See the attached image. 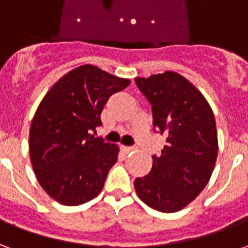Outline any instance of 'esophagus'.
Masks as SVG:
<instances>
[{
    "mask_svg": "<svg viewBox=\"0 0 248 248\" xmlns=\"http://www.w3.org/2000/svg\"><path fill=\"white\" fill-rule=\"evenodd\" d=\"M122 150H124V153H130V151L134 150V147H133V146H124V147H122Z\"/></svg>",
    "mask_w": 248,
    "mask_h": 248,
    "instance_id": "obj_1",
    "label": "esophagus"
}]
</instances>
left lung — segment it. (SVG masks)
I'll return each instance as SVG.
<instances>
[{"label":"left lung","instance_id":"left-lung-1","mask_svg":"<svg viewBox=\"0 0 248 248\" xmlns=\"http://www.w3.org/2000/svg\"><path fill=\"white\" fill-rule=\"evenodd\" d=\"M150 102L153 126L167 137L153 155L146 177L134 181L140 201L161 213H175L201 194L218 155L217 124L210 105L191 82L175 71L134 79Z\"/></svg>","mask_w":248,"mask_h":248}]
</instances>
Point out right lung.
Masks as SVG:
<instances>
[{
    "label": "right lung",
    "mask_w": 248,
    "mask_h": 248,
    "mask_svg": "<svg viewBox=\"0 0 248 248\" xmlns=\"http://www.w3.org/2000/svg\"><path fill=\"white\" fill-rule=\"evenodd\" d=\"M129 85L127 78L82 65L41 101L30 126V161L41 187L58 203L78 206L102 191L119 149L92 133L102 124L108 98Z\"/></svg>",
    "instance_id": "1"
}]
</instances>
